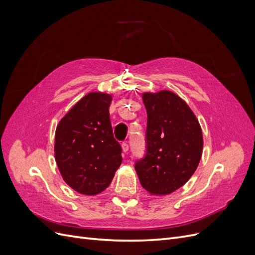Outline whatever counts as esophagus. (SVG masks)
Here are the masks:
<instances>
[{
	"label": "esophagus",
	"instance_id": "1",
	"mask_svg": "<svg viewBox=\"0 0 255 255\" xmlns=\"http://www.w3.org/2000/svg\"><path fill=\"white\" fill-rule=\"evenodd\" d=\"M121 146H122V151L125 152V153H127V152L128 151V144L127 142H123V143L121 144Z\"/></svg>",
	"mask_w": 255,
	"mask_h": 255
}]
</instances>
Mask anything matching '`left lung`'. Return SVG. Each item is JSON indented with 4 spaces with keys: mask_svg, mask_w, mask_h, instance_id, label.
Returning <instances> with one entry per match:
<instances>
[{
    "mask_svg": "<svg viewBox=\"0 0 255 255\" xmlns=\"http://www.w3.org/2000/svg\"><path fill=\"white\" fill-rule=\"evenodd\" d=\"M148 114L146 154L135 165L152 196L170 195L195 173L203 150L201 126L188 104L170 90L143 92Z\"/></svg>",
    "mask_w": 255,
    "mask_h": 255,
    "instance_id": "left-lung-1",
    "label": "left lung"
}]
</instances>
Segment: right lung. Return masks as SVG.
<instances>
[{"instance_id": "obj_1", "label": "right lung", "mask_w": 255, "mask_h": 255, "mask_svg": "<svg viewBox=\"0 0 255 255\" xmlns=\"http://www.w3.org/2000/svg\"><path fill=\"white\" fill-rule=\"evenodd\" d=\"M113 95L92 91L76 102L56 127L54 154L63 180L82 195L110 186L121 165V146L110 119Z\"/></svg>"}]
</instances>
